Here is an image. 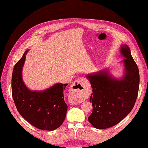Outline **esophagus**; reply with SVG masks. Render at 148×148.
I'll return each instance as SVG.
<instances>
[{"label":"esophagus","instance_id":"34e87169","mask_svg":"<svg viewBox=\"0 0 148 148\" xmlns=\"http://www.w3.org/2000/svg\"><path fill=\"white\" fill-rule=\"evenodd\" d=\"M89 85L88 82L83 78H79L78 79H77L73 84V90L75 91V92H82V91H84L85 89L88 88ZM79 100L77 99H73L71 100V103L73 105H74L77 103H78Z\"/></svg>","mask_w":148,"mask_h":148}]
</instances>
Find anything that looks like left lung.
Listing matches in <instances>:
<instances>
[{"label":"left lung","instance_id":"obj_1","mask_svg":"<svg viewBox=\"0 0 148 148\" xmlns=\"http://www.w3.org/2000/svg\"><path fill=\"white\" fill-rule=\"evenodd\" d=\"M124 59V74L115 78L107 69L89 74L93 93L90 97L92 112L88 120L97 129H106L119 123L130 114L136 103L139 88V71L131 54L130 48L121 45Z\"/></svg>","mask_w":148,"mask_h":148}]
</instances>
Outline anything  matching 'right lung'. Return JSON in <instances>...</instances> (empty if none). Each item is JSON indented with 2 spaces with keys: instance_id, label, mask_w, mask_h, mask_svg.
I'll use <instances>...</instances> for the list:
<instances>
[{
  "instance_id": "add662e5",
  "label": "right lung",
  "mask_w": 148,
  "mask_h": 148,
  "mask_svg": "<svg viewBox=\"0 0 148 148\" xmlns=\"http://www.w3.org/2000/svg\"><path fill=\"white\" fill-rule=\"evenodd\" d=\"M28 50L15 65L11 80L12 96L17 111L28 123L42 130L53 131L65 120L68 106L63 90L68 84L58 83L43 91H31L22 79Z\"/></svg>"
}]
</instances>
